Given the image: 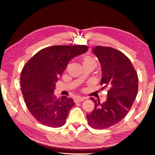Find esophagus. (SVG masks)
Returning a JSON list of instances; mask_svg holds the SVG:
<instances>
[{"mask_svg": "<svg viewBox=\"0 0 155 155\" xmlns=\"http://www.w3.org/2000/svg\"><path fill=\"white\" fill-rule=\"evenodd\" d=\"M87 99V97H76L74 99V102H83V100H85Z\"/></svg>", "mask_w": 155, "mask_h": 155, "instance_id": "1", "label": "esophagus"}]
</instances>
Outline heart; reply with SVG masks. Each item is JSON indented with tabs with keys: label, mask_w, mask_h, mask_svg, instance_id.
I'll use <instances>...</instances> for the list:
<instances>
[{
	"label": "heart",
	"mask_w": 155,
	"mask_h": 155,
	"mask_svg": "<svg viewBox=\"0 0 155 155\" xmlns=\"http://www.w3.org/2000/svg\"><path fill=\"white\" fill-rule=\"evenodd\" d=\"M83 64H93L95 66L97 65V61L95 60V58L92 57V56L90 55H86L83 58Z\"/></svg>",
	"instance_id": "heart-1"
}]
</instances>
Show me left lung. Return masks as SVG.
<instances>
[{
	"label": "left lung",
	"mask_w": 155,
	"mask_h": 155,
	"mask_svg": "<svg viewBox=\"0 0 155 155\" xmlns=\"http://www.w3.org/2000/svg\"><path fill=\"white\" fill-rule=\"evenodd\" d=\"M93 52L102 66L100 85L109 89L105 102L90 98L95 107L87 119L92 128L107 129L120 122L130 110L138 90V77L130 60L120 51L96 46Z\"/></svg>",
	"instance_id": "8db88e82"
}]
</instances>
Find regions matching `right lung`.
Listing matches in <instances>:
<instances>
[{"label": "right lung", "instance_id": "right-lung-1", "mask_svg": "<svg viewBox=\"0 0 155 155\" xmlns=\"http://www.w3.org/2000/svg\"><path fill=\"white\" fill-rule=\"evenodd\" d=\"M86 45H54L39 51L25 64L20 76L21 92L28 110L42 125L60 127L66 123L75 103L71 98L57 99L55 83L73 58L88 50Z\"/></svg>", "mask_w": 155, "mask_h": 155}]
</instances>
